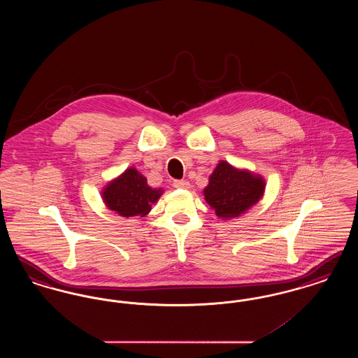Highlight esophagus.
Segmentation results:
<instances>
[{"mask_svg":"<svg viewBox=\"0 0 358 358\" xmlns=\"http://www.w3.org/2000/svg\"><path fill=\"white\" fill-rule=\"evenodd\" d=\"M173 185H174V187H178V189H187L189 187V182L185 181V180H176L173 182Z\"/></svg>","mask_w":358,"mask_h":358,"instance_id":"obj_1","label":"esophagus"}]
</instances>
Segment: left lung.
<instances>
[{
    "label": "left lung",
    "mask_w": 358,
    "mask_h": 358,
    "mask_svg": "<svg viewBox=\"0 0 358 358\" xmlns=\"http://www.w3.org/2000/svg\"><path fill=\"white\" fill-rule=\"evenodd\" d=\"M264 189L266 181L262 176L220 161L204 189L205 201L217 217L235 219L259 203Z\"/></svg>",
    "instance_id": "8db88e82"
}]
</instances>
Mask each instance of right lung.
<instances>
[{"instance_id":"obj_1","label":"right lung","mask_w":358,"mask_h":358,"mask_svg":"<svg viewBox=\"0 0 358 358\" xmlns=\"http://www.w3.org/2000/svg\"><path fill=\"white\" fill-rule=\"evenodd\" d=\"M162 193V189L149 187L146 177L136 168H129L106 185L102 190V199L110 210H114L122 217H145Z\"/></svg>"}]
</instances>
